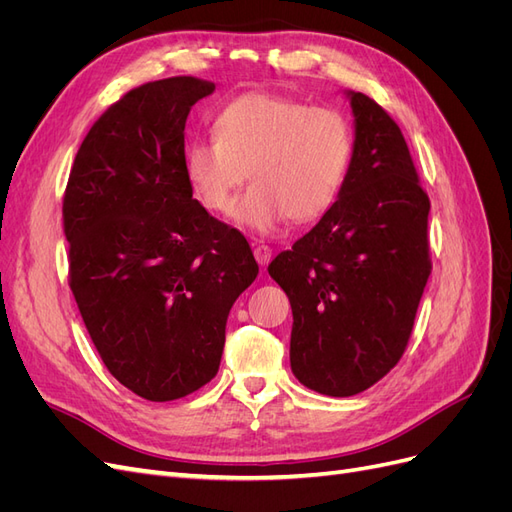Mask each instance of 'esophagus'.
I'll use <instances>...</instances> for the list:
<instances>
[{"instance_id": "1", "label": "esophagus", "mask_w": 512, "mask_h": 512, "mask_svg": "<svg viewBox=\"0 0 512 512\" xmlns=\"http://www.w3.org/2000/svg\"><path fill=\"white\" fill-rule=\"evenodd\" d=\"M254 256H256L260 267H267L269 260H271V247H267V245H256V247H254Z\"/></svg>"}]
</instances>
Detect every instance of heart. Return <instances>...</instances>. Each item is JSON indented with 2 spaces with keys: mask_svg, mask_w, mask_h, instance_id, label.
Segmentation results:
<instances>
[{
  "mask_svg": "<svg viewBox=\"0 0 512 512\" xmlns=\"http://www.w3.org/2000/svg\"><path fill=\"white\" fill-rule=\"evenodd\" d=\"M213 134L185 147V181L205 209L228 213L250 170L254 185L235 220L256 232L288 215L294 222L320 218L342 190L354 147L350 123L335 108L265 91L226 104Z\"/></svg>",
  "mask_w": 512,
  "mask_h": 512,
  "instance_id": "heart-1",
  "label": "heart"
}]
</instances>
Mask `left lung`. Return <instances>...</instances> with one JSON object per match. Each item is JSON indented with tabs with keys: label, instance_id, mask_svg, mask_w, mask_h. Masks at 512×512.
I'll return each instance as SVG.
<instances>
[{
	"label": "left lung",
	"instance_id": "obj_1",
	"mask_svg": "<svg viewBox=\"0 0 512 512\" xmlns=\"http://www.w3.org/2000/svg\"><path fill=\"white\" fill-rule=\"evenodd\" d=\"M346 98L354 147L342 190L269 265L292 307V374L329 397L361 393L397 365L431 273L429 198L406 138L380 104Z\"/></svg>",
	"mask_w": 512,
	"mask_h": 512
}]
</instances>
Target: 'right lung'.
<instances>
[{"mask_svg":"<svg viewBox=\"0 0 512 512\" xmlns=\"http://www.w3.org/2000/svg\"><path fill=\"white\" fill-rule=\"evenodd\" d=\"M215 91L173 76L128 91L91 126L64 196L70 288L106 369L173 401L220 369L232 303L258 265L183 175L185 119Z\"/></svg>","mask_w":512,"mask_h":512,"instance_id":"add662e5","label":"right lung"}]
</instances>
